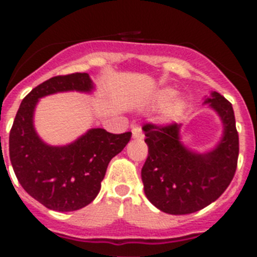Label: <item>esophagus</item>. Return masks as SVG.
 <instances>
[{
  "instance_id": "obj_1",
  "label": "esophagus",
  "mask_w": 257,
  "mask_h": 257,
  "mask_svg": "<svg viewBox=\"0 0 257 257\" xmlns=\"http://www.w3.org/2000/svg\"><path fill=\"white\" fill-rule=\"evenodd\" d=\"M133 136L135 138V139H143L144 138V134H143V130H142V127L139 126H135L133 127Z\"/></svg>"
}]
</instances>
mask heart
I'll list each match as a JSON object with an SVG mask.
<instances>
[{"mask_svg": "<svg viewBox=\"0 0 257 257\" xmlns=\"http://www.w3.org/2000/svg\"><path fill=\"white\" fill-rule=\"evenodd\" d=\"M175 95H176V92H175L174 90H171V88H165V90L160 91L158 95H157V104H158V105H166V104L170 103V101L174 99ZM183 106L184 105L181 101H175L174 104H171L169 108L166 109L163 118H165L166 121H171V119L178 118L179 115L181 114V112H183Z\"/></svg>", "mask_w": 257, "mask_h": 257, "instance_id": "heart-1", "label": "heart"}]
</instances>
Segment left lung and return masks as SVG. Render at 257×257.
<instances>
[{"label": "left lung", "mask_w": 257, "mask_h": 257, "mask_svg": "<svg viewBox=\"0 0 257 257\" xmlns=\"http://www.w3.org/2000/svg\"><path fill=\"white\" fill-rule=\"evenodd\" d=\"M220 115L224 134L216 148L196 153L180 140V124L143 126L148 158L142 169L145 196L158 210L187 215L216 201L229 187L237 170L239 140L234 110L219 92L205 100Z\"/></svg>", "instance_id": "8db88e82"}]
</instances>
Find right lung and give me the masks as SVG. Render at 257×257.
Instances as JSON below:
<instances>
[{
    "label": "right lung",
    "mask_w": 257,
    "mask_h": 257,
    "mask_svg": "<svg viewBox=\"0 0 257 257\" xmlns=\"http://www.w3.org/2000/svg\"><path fill=\"white\" fill-rule=\"evenodd\" d=\"M92 90L94 83L87 73L52 77L23 99L14 119L9 139L14 172L29 196L50 210L68 212L91 203L110 160L131 139V133L91 128L64 147H52L41 140L33 126L38 99L56 92Z\"/></svg>",
    "instance_id": "1"
}]
</instances>
